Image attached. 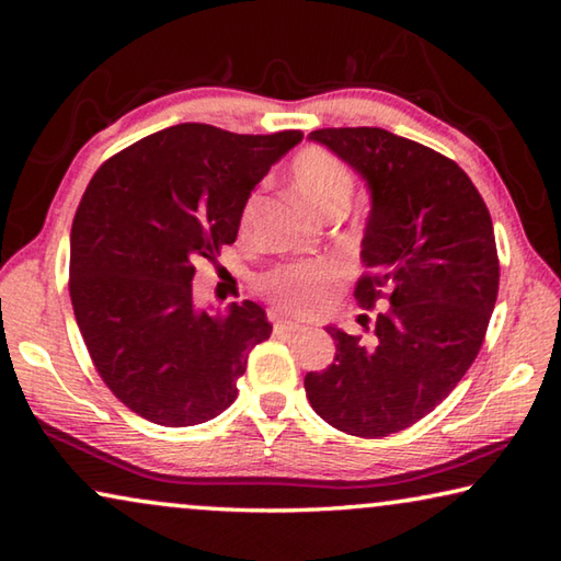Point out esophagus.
<instances>
[{
  "mask_svg": "<svg viewBox=\"0 0 561 561\" xmlns=\"http://www.w3.org/2000/svg\"><path fill=\"white\" fill-rule=\"evenodd\" d=\"M299 331H304L301 324H297V321H287L282 319L274 324V334H299Z\"/></svg>",
  "mask_w": 561,
  "mask_h": 561,
  "instance_id": "34e87169",
  "label": "esophagus"
}]
</instances>
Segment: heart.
Listing matches in <instances>:
<instances>
[{
	"label": "heart",
	"instance_id": "1",
	"mask_svg": "<svg viewBox=\"0 0 561 561\" xmlns=\"http://www.w3.org/2000/svg\"><path fill=\"white\" fill-rule=\"evenodd\" d=\"M291 183L304 201L309 203L311 210H317L321 217L334 210L344 213V207L351 201V193H354V175H351V170L341 163L336 156H331L327 150L319 148L304 150V153L294 160ZM252 215L254 197L244 205L240 222L242 232L250 230ZM336 284V264L299 262L284 264V267L270 272L267 277L260 282V287L279 309L297 317H311L331 299Z\"/></svg>",
	"mask_w": 561,
	"mask_h": 561
}]
</instances>
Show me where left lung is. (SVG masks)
I'll list each match as a JSON object with an SVG mask.
<instances>
[{
	"instance_id": "1",
	"label": "left lung",
	"mask_w": 561,
	"mask_h": 561,
	"mask_svg": "<svg viewBox=\"0 0 561 561\" xmlns=\"http://www.w3.org/2000/svg\"><path fill=\"white\" fill-rule=\"evenodd\" d=\"M307 138L366 183L360 262L371 274L356 284V299L388 307L371 344L329 324L334 364L304 376V391L336 431L383 438L428 415L478 356L500 287L495 232L472 180L435 150L383 128H321Z\"/></svg>"
}]
</instances>
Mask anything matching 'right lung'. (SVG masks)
Listing matches in <instances>:
<instances>
[{"label":"right lung","instance_id":"right-lung-1","mask_svg":"<svg viewBox=\"0 0 561 561\" xmlns=\"http://www.w3.org/2000/svg\"><path fill=\"white\" fill-rule=\"evenodd\" d=\"M180 123L121 150L91 178L71 225V304L103 381L165 428L213 421L247 356L270 339L260 304L197 307L195 264L220 257L254 185L301 144Z\"/></svg>","mask_w":561,"mask_h":561}]
</instances>
